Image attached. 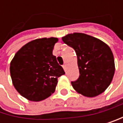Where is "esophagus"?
Instances as JSON below:
<instances>
[{
	"label": "esophagus",
	"mask_w": 123,
	"mask_h": 123,
	"mask_svg": "<svg viewBox=\"0 0 123 123\" xmlns=\"http://www.w3.org/2000/svg\"><path fill=\"white\" fill-rule=\"evenodd\" d=\"M63 69L66 71V64H64V65H63Z\"/></svg>",
	"instance_id": "34e87169"
}]
</instances>
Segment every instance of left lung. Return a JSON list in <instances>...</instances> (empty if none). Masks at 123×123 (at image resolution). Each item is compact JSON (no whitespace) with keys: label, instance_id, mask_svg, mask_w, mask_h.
I'll list each match as a JSON object with an SVG mask.
<instances>
[{"label":"left lung","instance_id":"1","mask_svg":"<svg viewBox=\"0 0 123 123\" xmlns=\"http://www.w3.org/2000/svg\"><path fill=\"white\" fill-rule=\"evenodd\" d=\"M74 49L80 76L72 85L75 91L88 97L102 94L112 81L115 72L113 53L104 42L83 33L68 34L62 37Z\"/></svg>","mask_w":123,"mask_h":123}]
</instances>
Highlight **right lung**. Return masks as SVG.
Segmentation results:
<instances>
[{
	"instance_id": "right-lung-1",
	"label": "right lung",
	"mask_w": 123,
	"mask_h": 123,
	"mask_svg": "<svg viewBox=\"0 0 123 123\" xmlns=\"http://www.w3.org/2000/svg\"><path fill=\"white\" fill-rule=\"evenodd\" d=\"M56 37L36 39L23 46L10 63L13 86L31 101L38 102L55 91L57 78L65 74L52 55Z\"/></svg>"
}]
</instances>
